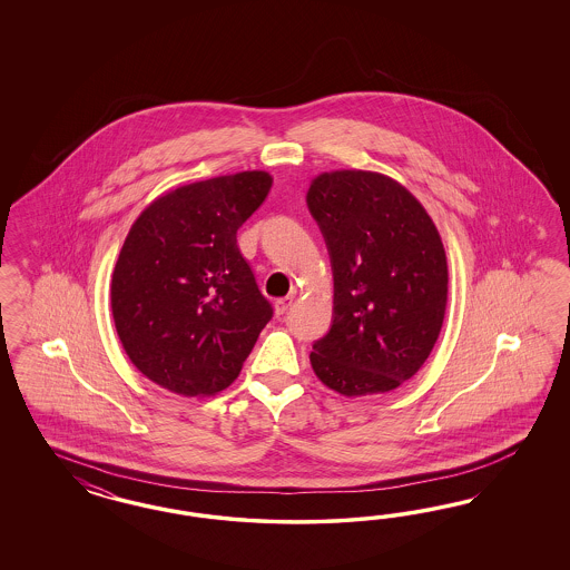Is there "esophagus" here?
Masks as SVG:
<instances>
[{
    "label": "esophagus",
    "mask_w": 570,
    "mask_h": 570,
    "mask_svg": "<svg viewBox=\"0 0 570 570\" xmlns=\"http://www.w3.org/2000/svg\"><path fill=\"white\" fill-rule=\"evenodd\" d=\"M293 301L294 296H284V298H277L276 305V315H284L286 311L291 309L293 307Z\"/></svg>",
    "instance_id": "esophagus-1"
}]
</instances>
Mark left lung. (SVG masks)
I'll use <instances>...</instances> for the list:
<instances>
[{
  "instance_id": "1",
  "label": "left lung",
  "mask_w": 570,
  "mask_h": 570,
  "mask_svg": "<svg viewBox=\"0 0 570 570\" xmlns=\"http://www.w3.org/2000/svg\"><path fill=\"white\" fill-rule=\"evenodd\" d=\"M307 207L334 276L332 326L313 343L311 367L346 397L389 393L429 360L443 326L441 236L414 196L380 173H322Z\"/></svg>"
}]
</instances>
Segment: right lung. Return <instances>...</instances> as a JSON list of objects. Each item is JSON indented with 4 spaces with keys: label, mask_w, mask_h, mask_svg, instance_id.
I'll use <instances>...</instances> for the list:
<instances>
[{
    "label": "right lung",
    "mask_w": 570,
    "mask_h": 570,
    "mask_svg": "<svg viewBox=\"0 0 570 570\" xmlns=\"http://www.w3.org/2000/svg\"><path fill=\"white\" fill-rule=\"evenodd\" d=\"M269 188L265 171L213 177L156 198L131 225L110 305L125 353L158 386L224 391L272 320L236 240Z\"/></svg>",
    "instance_id": "add662e5"
}]
</instances>
